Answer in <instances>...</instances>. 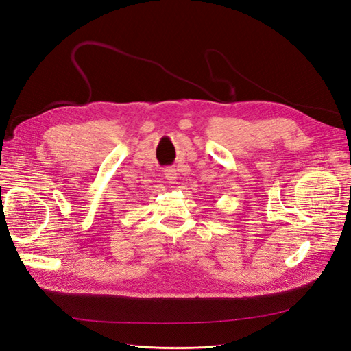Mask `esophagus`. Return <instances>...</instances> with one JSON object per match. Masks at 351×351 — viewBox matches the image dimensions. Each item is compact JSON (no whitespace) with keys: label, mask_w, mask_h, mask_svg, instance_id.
Wrapping results in <instances>:
<instances>
[{"label":"esophagus","mask_w":351,"mask_h":351,"mask_svg":"<svg viewBox=\"0 0 351 351\" xmlns=\"http://www.w3.org/2000/svg\"><path fill=\"white\" fill-rule=\"evenodd\" d=\"M165 178L167 179V182H173V180L178 178V173H176V169L173 166H167L165 167Z\"/></svg>","instance_id":"1"}]
</instances>
